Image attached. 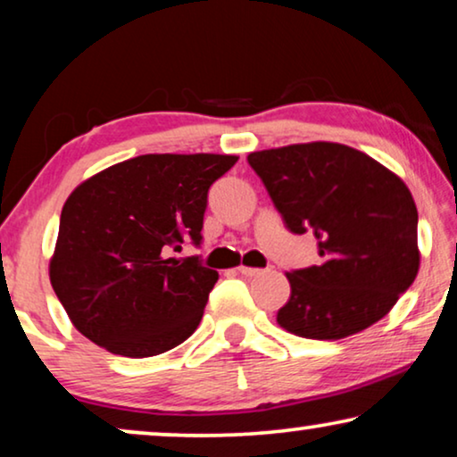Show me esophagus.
Instances as JSON below:
<instances>
[{"instance_id":"34e87169","label":"esophagus","mask_w":457,"mask_h":457,"mask_svg":"<svg viewBox=\"0 0 457 457\" xmlns=\"http://www.w3.org/2000/svg\"><path fill=\"white\" fill-rule=\"evenodd\" d=\"M237 270H239L241 277H249V278L264 274V270H260V268H249V266H239V268H237Z\"/></svg>"}]
</instances>
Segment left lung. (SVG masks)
<instances>
[{
    "label": "left lung",
    "instance_id": "8db88e82",
    "mask_svg": "<svg viewBox=\"0 0 457 457\" xmlns=\"http://www.w3.org/2000/svg\"><path fill=\"white\" fill-rule=\"evenodd\" d=\"M285 227L312 230L320 262L287 272L277 322L305 339L337 341L389 314L414 283L418 210L402 179L370 155L314 141L247 155Z\"/></svg>",
    "mask_w": 457,
    "mask_h": 457
}]
</instances>
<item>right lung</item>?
Listing matches in <instances>:
<instances>
[{
  "label": "right lung",
  "instance_id": "add662e5",
  "mask_svg": "<svg viewBox=\"0 0 457 457\" xmlns=\"http://www.w3.org/2000/svg\"><path fill=\"white\" fill-rule=\"evenodd\" d=\"M239 160L218 154H147L87 179L66 199L49 280L80 335L127 358L189 339L218 272L197 255L208 191Z\"/></svg>",
  "mask_w": 457,
  "mask_h": 457
}]
</instances>
